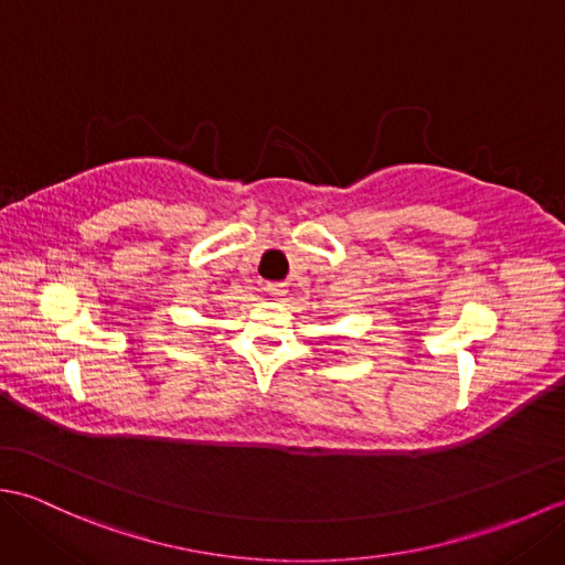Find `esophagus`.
Wrapping results in <instances>:
<instances>
[{
	"mask_svg": "<svg viewBox=\"0 0 565 565\" xmlns=\"http://www.w3.org/2000/svg\"><path fill=\"white\" fill-rule=\"evenodd\" d=\"M264 289H267V294L269 296H274V298H281V296H286V284L284 281H269L267 286H264Z\"/></svg>",
	"mask_w": 565,
	"mask_h": 565,
	"instance_id": "obj_1",
	"label": "esophagus"
}]
</instances>
